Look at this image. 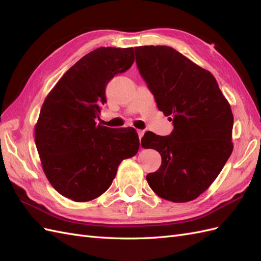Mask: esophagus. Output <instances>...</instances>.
<instances>
[{"label":"esophagus","mask_w":261,"mask_h":261,"mask_svg":"<svg viewBox=\"0 0 261 261\" xmlns=\"http://www.w3.org/2000/svg\"><path fill=\"white\" fill-rule=\"evenodd\" d=\"M137 134H138V137H139V139H141V137L144 136V130H141V129H137Z\"/></svg>","instance_id":"obj_1"}]
</instances>
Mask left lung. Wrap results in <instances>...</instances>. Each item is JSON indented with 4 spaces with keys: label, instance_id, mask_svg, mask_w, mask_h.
Returning a JSON list of instances; mask_svg holds the SVG:
<instances>
[{
    "label": "left lung",
    "instance_id": "obj_1",
    "mask_svg": "<svg viewBox=\"0 0 261 261\" xmlns=\"http://www.w3.org/2000/svg\"><path fill=\"white\" fill-rule=\"evenodd\" d=\"M139 73L158 109L172 121L169 136L147 132L141 147L155 149L162 163L147 181L163 199L194 200L217 178L230 158L233 114L216 78L167 45L135 48Z\"/></svg>",
    "mask_w": 261,
    "mask_h": 261
}]
</instances>
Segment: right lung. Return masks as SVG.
Returning <instances> with one entry per match:
<instances>
[{"mask_svg":"<svg viewBox=\"0 0 261 261\" xmlns=\"http://www.w3.org/2000/svg\"><path fill=\"white\" fill-rule=\"evenodd\" d=\"M133 48L101 46L62 76L45 98L35 127L42 168L62 196L84 202L111 186L120 163L139 149L136 129L97 125L106 87L134 63Z\"/></svg>","mask_w":261,"mask_h":261,"instance_id":"right-lung-1","label":"right lung"}]
</instances>
